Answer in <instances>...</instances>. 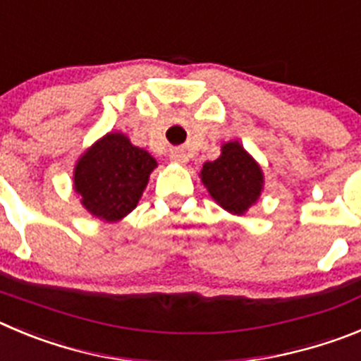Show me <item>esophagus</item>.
Masks as SVG:
<instances>
[{"label": "esophagus", "instance_id": "34e87169", "mask_svg": "<svg viewBox=\"0 0 361 361\" xmlns=\"http://www.w3.org/2000/svg\"><path fill=\"white\" fill-rule=\"evenodd\" d=\"M170 159L171 161H175V163H186L188 161V155H186V152L184 150H180V148H173V150H171V154H170Z\"/></svg>", "mask_w": 361, "mask_h": 361}]
</instances>
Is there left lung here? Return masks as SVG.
<instances>
[{"label":"left lung","instance_id":"obj_1","mask_svg":"<svg viewBox=\"0 0 361 361\" xmlns=\"http://www.w3.org/2000/svg\"><path fill=\"white\" fill-rule=\"evenodd\" d=\"M200 177L211 197L234 214L245 213L263 186L259 166L240 143L224 145L220 157L204 164Z\"/></svg>","mask_w":361,"mask_h":361}]
</instances>
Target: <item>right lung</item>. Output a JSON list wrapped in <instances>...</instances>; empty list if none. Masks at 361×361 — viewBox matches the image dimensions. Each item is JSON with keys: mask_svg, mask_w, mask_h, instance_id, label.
<instances>
[{"mask_svg": "<svg viewBox=\"0 0 361 361\" xmlns=\"http://www.w3.org/2000/svg\"><path fill=\"white\" fill-rule=\"evenodd\" d=\"M155 166V159L123 134H107L78 161L75 190L89 213L116 221L137 206Z\"/></svg>", "mask_w": 361, "mask_h": 361, "instance_id": "1", "label": "right lung"}]
</instances>
